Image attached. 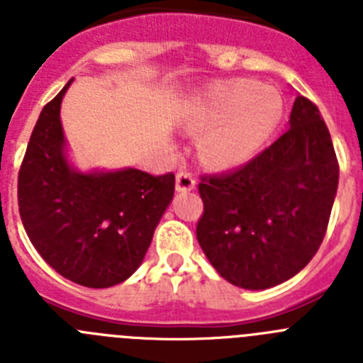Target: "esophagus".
Listing matches in <instances>:
<instances>
[{
	"mask_svg": "<svg viewBox=\"0 0 363 363\" xmlns=\"http://www.w3.org/2000/svg\"><path fill=\"white\" fill-rule=\"evenodd\" d=\"M194 187H196V179H194V176H192L191 172L179 171L178 174H176V191L187 192L192 191Z\"/></svg>",
	"mask_w": 363,
	"mask_h": 363,
	"instance_id": "obj_1",
	"label": "esophagus"
}]
</instances>
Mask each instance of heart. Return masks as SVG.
<instances>
[{
    "instance_id": "1",
    "label": "heart",
    "mask_w": 363,
    "mask_h": 363,
    "mask_svg": "<svg viewBox=\"0 0 363 363\" xmlns=\"http://www.w3.org/2000/svg\"><path fill=\"white\" fill-rule=\"evenodd\" d=\"M281 118V98L255 82H233L205 92L189 112V127L205 134L201 154L218 167L252 158Z\"/></svg>"
}]
</instances>
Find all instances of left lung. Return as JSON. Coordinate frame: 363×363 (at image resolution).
<instances>
[{"label":"left lung","mask_w":363,"mask_h":363,"mask_svg":"<svg viewBox=\"0 0 363 363\" xmlns=\"http://www.w3.org/2000/svg\"><path fill=\"white\" fill-rule=\"evenodd\" d=\"M338 172L318 107L296 96L287 133L245 165L198 185L196 238L220 277L259 291L298 274L323 242Z\"/></svg>","instance_id":"obj_1"}]
</instances>
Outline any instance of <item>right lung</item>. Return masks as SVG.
Returning <instances> with one entry per match:
<instances>
[{"mask_svg":"<svg viewBox=\"0 0 363 363\" xmlns=\"http://www.w3.org/2000/svg\"><path fill=\"white\" fill-rule=\"evenodd\" d=\"M70 79L45 105L18 176L19 216L41 258L74 284L104 289L142 265L174 174L79 172L65 152L60 108Z\"/></svg>","mask_w":363,"mask_h":363,"instance_id":"add662e5","label":"right lung"}]
</instances>
